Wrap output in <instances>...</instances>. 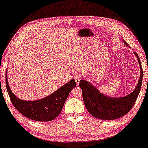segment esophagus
I'll return each mask as SVG.
<instances>
[{"label": "esophagus", "instance_id": "1", "mask_svg": "<svg viewBox=\"0 0 148 148\" xmlns=\"http://www.w3.org/2000/svg\"><path fill=\"white\" fill-rule=\"evenodd\" d=\"M81 75H79V74H77L75 75V80L77 85H78V84L79 83V81H80V80H81Z\"/></svg>", "mask_w": 148, "mask_h": 148}]
</instances>
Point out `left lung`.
Here are the masks:
<instances>
[{"label": "left lung", "instance_id": "obj_1", "mask_svg": "<svg viewBox=\"0 0 148 148\" xmlns=\"http://www.w3.org/2000/svg\"><path fill=\"white\" fill-rule=\"evenodd\" d=\"M124 44L129 47L126 42ZM140 67V77L136 88L130 94L122 97H107L99 91L97 88L82 79L79 87L83 91V99L88 112L98 119L112 120L126 115L135 104L142 87L143 70L139 56L134 52Z\"/></svg>", "mask_w": 148, "mask_h": 148}]
</instances>
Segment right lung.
Here are the masks:
<instances>
[{"instance_id":"right-lung-1","label":"right lung","mask_w":148,"mask_h":148,"mask_svg":"<svg viewBox=\"0 0 148 148\" xmlns=\"http://www.w3.org/2000/svg\"><path fill=\"white\" fill-rule=\"evenodd\" d=\"M6 71V87L10 101L18 111L29 119L39 122L51 121L61 113L64 103L72 88L76 87L74 79L43 99L27 101L19 99L9 87Z\"/></svg>"}]
</instances>
